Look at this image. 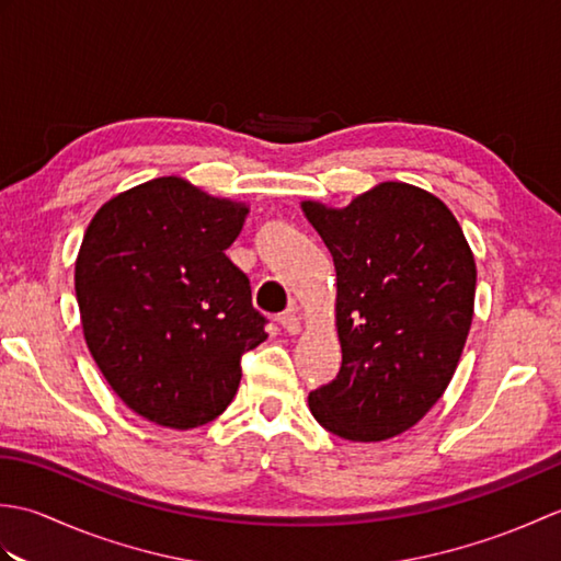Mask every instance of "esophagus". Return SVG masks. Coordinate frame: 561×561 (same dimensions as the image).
<instances>
[{
    "label": "esophagus",
    "instance_id": "esophagus-1",
    "mask_svg": "<svg viewBox=\"0 0 561 561\" xmlns=\"http://www.w3.org/2000/svg\"><path fill=\"white\" fill-rule=\"evenodd\" d=\"M279 325L284 328V332H289V335H299L301 332V318L296 316L294 311H287L279 316Z\"/></svg>",
    "mask_w": 561,
    "mask_h": 561
}]
</instances>
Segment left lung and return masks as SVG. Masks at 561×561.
<instances>
[{
	"label": "left lung",
	"mask_w": 561,
	"mask_h": 561,
	"mask_svg": "<svg viewBox=\"0 0 561 561\" xmlns=\"http://www.w3.org/2000/svg\"><path fill=\"white\" fill-rule=\"evenodd\" d=\"M335 260L342 368L308 396L347 440L408 432L444 396L468 340L478 267L458 219L410 183H378L347 207L304 199Z\"/></svg>",
	"instance_id": "1"
}]
</instances>
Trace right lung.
Listing matches in <instances>:
<instances>
[{
    "instance_id": "1",
    "label": "right lung",
    "mask_w": 561,
    "mask_h": 561,
    "mask_svg": "<svg viewBox=\"0 0 561 561\" xmlns=\"http://www.w3.org/2000/svg\"><path fill=\"white\" fill-rule=\"evenodd\" d=\"M245 202L163 175L93 214L75 265L81 330L129 410L195 428L229 408L241 356L267 340L250 282L226 257Z\"/></svg>"
}]
</instances>
